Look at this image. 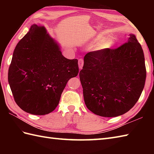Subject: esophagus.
I'll use <instances>...</instances> for the list:
<instances>
[{
	"mask_svg": "<svg viewBox=\"0 0 154 154\" xmlns=\"http://www.w3.org/2000/svg\"><path fill=\"white\" fill-rule=\"evenodd\" d=\"M78 63H79V67L81 69H82L83 67V59H79V61H78Z\"/></svg>",
	"mask_w": 154,
	"mask_h": 154,
	"instance_id": "34e87169",
	"label": "esophagus"
}]
</instances>
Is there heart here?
I'll use <instances>...</instances> for the list:
<instances>
[{"instance_id":"obj_1","label":"heart","mask_w":154,"mask_h":154,"mask_svg":"<svg viewBox=\"0 0 154 154\" xmlns=\"http://www.w3.org/2000/svg\"><path fill=\"white\" fill-rule=\"evenodd\" d=\"M104 38L105 37L102 34L99 35L92 41L91 45L94 47L99 46V48L101 49V50H106V49L112 48L115 45V39L113 38H109L104 41Z\"/></svg>"}]
</instances>
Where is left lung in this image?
<instances>
[{"instance_id":"1","label":"left lung","mask_w":154,"mask_h":154,"mask_svg":"<svg viewBox=\"0 0 154 154\" xmlns=\"http://www.w3.org/2000/svg\"><path fill=\"white\" fill-rule=\"evenodd\" d=\"M79 77L91 112L115 117L129 111L141 95L146 77L144 55L135 35L130 34L118 48L87 54Z\"/></svg>"}]
</instances>
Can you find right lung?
Wrapping results in <instances>:
<instances>
[{
    "mask_svg": "<svg viewBox=\"0 0 154 154\" xmlns=\"http://www.w3.org/2000/svg\"><path fill=\"white\" fill-rule=\"evenodd\" d=\"M78 60L65 58L44 26L32 25L16 45L8 79L16 103L25 112L45 115L55 109Z\"/></svg>",
    "mask_w": 154,
    "mask_h": 154,
    "instance_id": "1",
    "label": "right lung"
}]
</instances>
